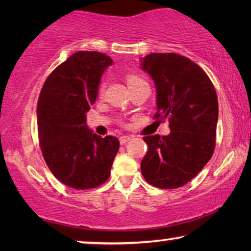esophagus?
<instances>
[{
    "mask_svg": "<svg viewBox=\"0 0 251 251\" xmlns=\"http://www.w3.org/2000/svg\"><path fill=\"white\" fill-rule=\"evenodd\" d=\"M131 139H132L131 136H121L120 137V144H121V145H125V144H126Z\"/></svg>",
    "mask_w": 251,
    "mask_h": 251,
    "instance_id": "34e87169",
    "label": "esophagus"
}]
</instances>
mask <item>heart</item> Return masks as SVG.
I'll list each match as a JSON object with an SVG mask.
<instances>
[{"mask_svg": "<svg viewBox=\"0 0 251 251\" xmlns=\"http://www.w3.org/2000/svg\"><path fill=\"white\" fill-rule=\"evenodd\" d=\"M126 84H128V87H132V85H135L137 83H139V82H143L144 80L143 78H140L139 76H137V75H126Z\"/></svg>", "mask_w": 251, "mask_h": 251, "instance_id": "1", "label": "heart"}]
</instances>
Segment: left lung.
Returning <instances> with one entry per match:
<instances>
[{"instance_id":"8db88e82","label":"left lung","mask_w":251,"mask_h":251,"mask_svg":"<svg viewBox=\"0 0 251 251\" xmlns=\"http://www.w3.org/2000/svg\"><path fill=\"white\" fill-rule=\"evenodd\" d=\"M142 68L154 80L157 112L170 133L144 137L149 151L140 163L153 186L174 190L193 179L211 159L216 146L218 99L202 68L177 53H150Z\"/></svg>"}]
</instances>
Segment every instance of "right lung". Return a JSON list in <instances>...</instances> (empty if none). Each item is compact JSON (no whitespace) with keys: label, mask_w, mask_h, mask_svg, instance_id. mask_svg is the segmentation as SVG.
<instances>
[{"label":"right lung","mask_w":251,"mask_h":251,"mask_svg":"<svg viewBox=\"0 0 251 251\" xmlns=\"http://www.w3.org/2000/svg\"><path fill=\"white\" fill-rule=\"evenodd\" d=\"M112 59L96 51H78L54 68L37 100V130L44 161L61 183L75 190L100 186L109 178L120 142L92 133L85 113L98 94Z\"/></svg>","instance_id":"right-lung-1"}]
</instances>
